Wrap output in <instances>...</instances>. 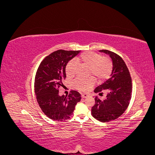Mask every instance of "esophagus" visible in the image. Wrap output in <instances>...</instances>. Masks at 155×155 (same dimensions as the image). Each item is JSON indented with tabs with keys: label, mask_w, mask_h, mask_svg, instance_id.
<instances>
[{
	"label": "esophagus",
	"mask_w": 155,
	"mask_h": 155,
	"mask_svg": "<svg viewBox=\"0 0 155 155\" xmlns=\"http://www.w3.org/2000/svg\"><path fill=\"white\" fill-rule=\"evenodd\" d=\"M88 97H89V95L87 94H81V97L82 98H87Z\"/></svg>",
	"instance_id": "esophagus-1"
}]
</instances>
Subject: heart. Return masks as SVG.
<instances>
[{"label": "heart", "instance_id": "heart-1", "mask_svg": "<svg viewBox=\"0 0 155 155\" xmlns=\"http://www.w3.org/2000/svg\"><path fill=\"white\" fill-rule=\"evenodd\" d=\"M79 63L88 67V74L94 77L96 80L101 81L109 77L112 69V63L109 58L92 51H86L76 58ZM77 65L73 61H70L65 68L67 77H73L76 74ZM94 84V79L92 77L87 78H78L75 80L74 85L77 89L81 91H87Z\"/></svg>", "mask_w": 155, "mask_h": 155}]
</instances>
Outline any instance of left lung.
<instances>
[{
  "label": "left lung",
  "instance_id": "1",
  "mask_svg": "<svg viewBox=\"0 0 155 155\" xmlns=\"http://www.w3.org/2000/svg\"><path fill=\"white\" fill-rule=\"evenodd\" d=\"M100 52L108 54L112 59V70L110 78L97 87L94 92L106 91V99L100 100L95 97V104L92 107L91 114L94 118L102 122L118 118L127 108L132 93V81L129 70L120 56L111 51L101 50Z\"/></svg>",
  "mask_w": 155,
  "mask_h": 155
}]
</instances>
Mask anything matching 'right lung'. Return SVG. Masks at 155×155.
<instances>
[{"instance_id":"right-lung-1","label":"right lung","mask_w":155,"mask_h":155,"mask_svg":"<svg viewBox=\"0 0 155 155\" xmlns=\"http://www.w3.org/2000/svg\"><path fill=\"white\" fill-rule=\"evenodd\" d=\"M80 51L59 50L41 62L35 79V93L41 110L49 118L63 121L70 118L81 94L72 91L67 96H59V88L66 78L67 64Z\"/></svg>"}]
</instances>
